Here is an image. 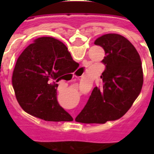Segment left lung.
Returning a JSON list of instances; mask_svg holds the SVG:
<instances>
[{"label": "left lung", "mask_w": 154, "mask_h": 154, "mask_svg": "<svg viewBox=\"0 0 154 154\" xmlns=\"http://www.w3.org/2000/svg\"><path fill=\"white\" fill-rule=\"evenodd\" d=\"M106 54L101 82L76 117L85 124H103L119 119L131 107L143 85L142 63L135 47L117 33L102 35L94 42Z\"/></svg>", "instance_id": "left-lung-1"}]
</instances>
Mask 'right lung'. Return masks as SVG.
I'll return each mask as SVG.
<instances>
[{"label": "right lung", "instance_id": "right-lung-1", "mask_svg": "<svg viewBox=\"0 0 154 154\" xmlns=\"http://www.w3.org/2000/svg\"><path fill=\"white\" fill-rule=\"evenodd\" d=\"M79 64L59 40L42 37L18 57L12 85L23 110L48 122H70L72 117L58 104L57 82Z\"/></svg>", "mask_w": 154, "mask_h": 154}]
</instances>
